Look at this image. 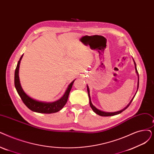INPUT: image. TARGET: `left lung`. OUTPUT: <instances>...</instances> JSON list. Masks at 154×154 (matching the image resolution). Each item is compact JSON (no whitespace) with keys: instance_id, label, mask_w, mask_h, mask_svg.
Segmentation results:
<instances>
[{"instance_id":"obj_1","label":"left lung","mask_w":154,"mask_h":154,"mask_svg":"<svg viewBox=\"0 0 154 154\" xmlns=\"http://www.w3.org/2000/svg\"><path fill=\"white\" fill-rule=\"evenodd\" d=\"M133 61H134V60H133ZM134 63H135V70H136V72H137V75H138V85H137V90H138V85H139V76H138V71H137V66H136V63H135V61H134ZM87 88H88V95H89V104H90V106H91V107L92 109L94 111V112H96V114L99 115V116H114V115H116L119 114V113L122 112L124 110H125V109H126L127 108H128V107L130 105L132 101H133V98L135 97H133V98L131 100L130 103L128 104V106H127L126 107V108H125L123 109H122V110H121V111H119L114 112H106L102 111H101V110H99L98 109H97V108H96V107H95L94 106H93V104H92L91 101V97H90V94H89V87H88V85H87Z\"/></svg>"}]
</instances>
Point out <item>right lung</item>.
<instances>
[{
	"label": "right lung",
	"mask_w": 154,
	"mask_h": 154,
	"mask_svg": "<svg viewBox=\"0 0 154 154\" xmlns=\"http://www.w3.org/2000/svg\"><path fill=\"white\" fill-rule=\"evenodd\" d=\"M23 57V55L20 58L18 61L16 69L15 70L14 73V85L16 89V91L19 95L20 97L21 98L24 104L28 107V108L34 112H39V113H45V114H50V113H54L61 110L65 104L67 102V99L69 96V93L72 88V85L75 81L72 82L69 85L67 89H66L65 93L63 97L58 101L53 103H43L36 101L29 97L23 91L21 84H20L19 78V64L21 62V59Z\"/></svg>",
	"instance_id": "obj_1"
}]
</instances>
